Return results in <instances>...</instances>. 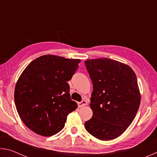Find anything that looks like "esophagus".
<instances>
[{"label":"esophagus","mask_w":157,"mask_h":157,"mask_svg":"<svg viewBox=\"0 0 157 157\" xmlns=\"http://www.w3.org/2000/svg\"><path fill=\"white\" fill-rule=\"evenodd\" d=\"M86 105H87V102H86V101H85V100H82L81 102H78V105L79 107H82Z\"/></svg>","instance_id":"34e87169"}]
</instances>
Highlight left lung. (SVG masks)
I'll use <instances>...</instances> for the list:
<instances>
[{
  "mask_svg": "<svg viewBox=\"0 0 157 157\" xmlns=\"http://www.w3.org/2000/svg\"><path fill=\"white\" fill-rule=\"evenodd\" d=\"M84 63L94 87L90 104L93 116L85 122V129L100 140L116 139L130 125L139 108L136 74L128 65L108 58Z\"/></svg>",
  "mask_w": 157,
  "mask_h": 157,
  "instance_id": "1",
  "label": "left lung"
}]
</instances>
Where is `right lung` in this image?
Masks as SVG:
<instances>
[{
	"instance_id": "add662e5",
	"label": "right lung",
	"mask_w": 157,
	"mask_h": 157,
	"mask_svg": "<svg viewBox=\"0 0 157 157\" xmlns=\"http://www.w3.org/2000/svg\"><path fill=\"white\" fill-rule=\"evenodd\" d=\"M79 59L43 55L28 65L15 86L18 115L32 131L44 136L60 132L66 116L75 110L68 81L78 68Z\"/></svg>"
}]
</instances>
